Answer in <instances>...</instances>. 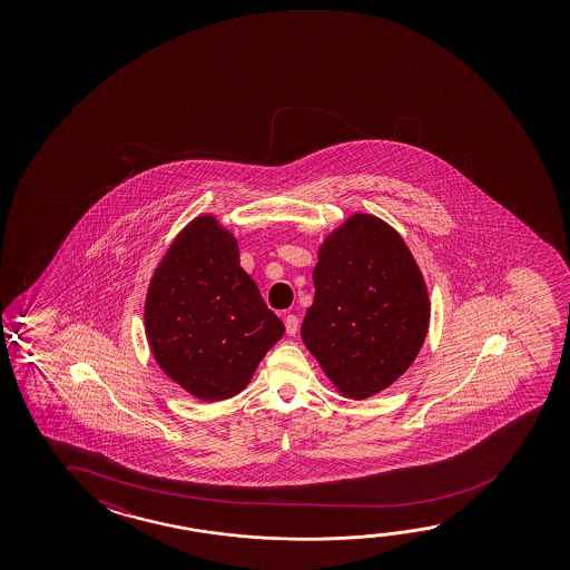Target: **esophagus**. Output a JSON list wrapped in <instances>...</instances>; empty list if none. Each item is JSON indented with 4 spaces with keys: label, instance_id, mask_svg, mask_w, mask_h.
<instances>
[{
    "label": "esophagus",
    "instance_id": "obj_1",
    "mask_svg": "<svg viewBox=\"0 0 570 570\" xmlns=\"http://www.w3.org/2000/svg\"><path fill=\"white\" fill-rule=\"evenodd\" d=\"M284 326H286V334H288V336H296L299 326L298 317L294 316V314H288L286 320H284Z\"/></svg>",
    "mask_w": 570,
    "mask_h": 570
}]
</instances>
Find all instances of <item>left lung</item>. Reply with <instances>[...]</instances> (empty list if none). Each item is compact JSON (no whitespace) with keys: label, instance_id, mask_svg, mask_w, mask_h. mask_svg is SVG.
<instances>
[{"label":"left lung","instance_id":"obj_1","mask_svg":"<svg viewBox=\"0 0 570 570\" xmlns=\"http://www.w3.org/2000/svg\"><path fill=\"white\" fill-rule=\"evenodd\" d=\"M302 340L337 392L367 400L402 377L430 330L431 302L402 234L355 213L317 250Z\"/></svg>","mask_w":570,"mask_h":570}]
</instances>
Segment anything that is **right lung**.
<instances>
[{
	"mask_svg": "<svg viewBox=\"0 0 570 570\" xmlns=\"http://www.w3.org/2000/svg\"><path fill=\"white\" fill-rule=\"evenodd\" d=\"M145 332L173 382L220 402L250 383L284 324L243 271L234 234L203 215L178 233L150 278Z\"/></svg>",
	"mask_w": 570,
	"mask_h": 570,
	"instance_id": "right-lung-1",
	"label": "right lung"
}]
</instances>
